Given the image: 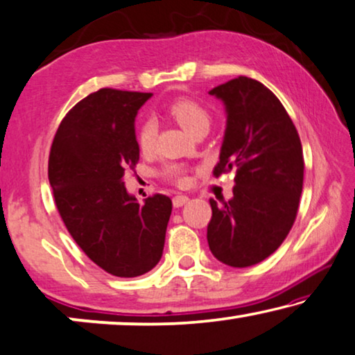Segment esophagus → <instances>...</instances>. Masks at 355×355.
Segmentation results:
<instances>
[{
  "label": "esophagus",
  "mask_w": 355,
  "mask_h": 355,
  "mask_svg": "<svg viewBox=\"0 0 355 355\" xmlns=\"http://www.w3.org/2000/svg\"><path fill=\"white\" fill-rule=\"evenodd\" d=\"M188 202V196H184V194H177L175 198H173V206L175 207H182L183 204Z\"/></svg>",
  "instance_id": "1"
}]
</instances>
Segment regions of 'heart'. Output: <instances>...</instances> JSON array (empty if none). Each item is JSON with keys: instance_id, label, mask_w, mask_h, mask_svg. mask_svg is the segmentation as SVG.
<instances>
[{"instance_id": "heart-1", "label": "heart", "mask_w": 355, "mask_h": 355, "mask_svg": "<svg viewBox=\"0 0 355 355\" xmlns=\"http://www.w3.org/2000/svg\"><path fill=\"white\" fill-rule=\"evenodd\" d=\"M167 112L171 114L180 127L191 133L193 137L199 132H209V127H211V114L202 104H199L191 98H178L175 101H172L168 104ZM137 141L143 153H151L154 149V144H156V123L151 119H146V121L139 123ZM164 173L167 177L175 178L180 183L184 180L183 168L178 164H168L164 168Z\"/></svg>"}]
</instances>
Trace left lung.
Returning a JSON list of instances; mask_svg holds the SVG:
<instances>
[{"instance_id": "1", "label": "left lung", "mask_w": 355, "mask_h": 355, "mask_svg": "<svg viewBox=\"0 0 355 355\" xmlns=\"http://www.w3.org/2000/svg\"><path fill=\"white\" fill-rule=\"evenodd\" d=\"M227 111L214 175L234 172L233 198L211 199L209 249L230 267L262 262L288 236L304 182L302 144L286 109L267 87L238 77L212 88Z\"/></svg>"}]
</instances>
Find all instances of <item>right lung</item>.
Masks as SVG:
<instances>
[{
    "label": "right lung",
    "mask_w": 355,
    "mask_h": 355,
    "mask_svg": "<svg viewBox=\"0 0 355 355\" xmlns=\"http://www.w3.org/2000/svg\"><path fill=\"white\" fill-rule=\"evenodd\" d=\"M151 93L101 88L77 103L54 135L48 178L64 225L80 249L114 277L144 275L161 261L172 201L139 204L123 175L139 161L138 109Z\"/></svg>",
    "instance_id": "right-lung-1"
}]
</instances>
